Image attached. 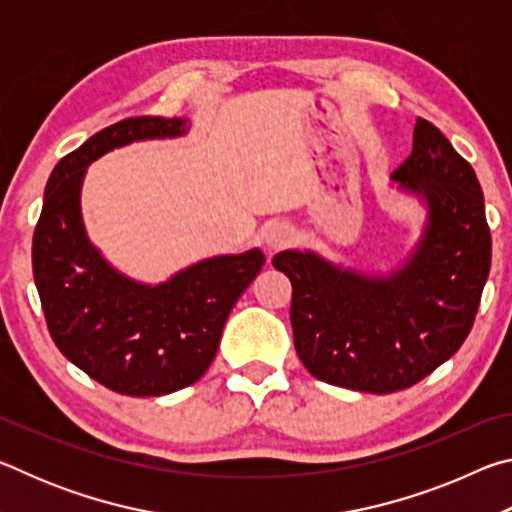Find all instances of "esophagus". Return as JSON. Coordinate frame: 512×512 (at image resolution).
I'll return each instance as SVG.
<instances>
[{
	"instance_id": "34e87169",
	"label": "esophagus",
	"mask_w": 512,
	"mask_h": 512,
	"mask_svg": "<svg viewBox=\"0 0 512 512\" xmlns=\"http://www.w3.org/2000/svg\"><path fill=\"white\" fill-rule=\"evenodd\" d=\"M266 241H268V246H271L273 250H277V248H282V246H287L289 241H291V230L287 228V225H273L271 230H268V237H266Z\"/></svg>"
}]
</instances>
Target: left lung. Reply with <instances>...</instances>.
<instances>
[{
    "mask_svg": "<svg viewBox=\"0 0 512 512\" xmlns=\"http://www.w3.org/2000/svg\"><path fill=\"white\" fill-rule=\"evenodd\" d=\"M393 180L429 210L418 248L393 277L343 271L300 250L273 257L291 280L293 345L305 368L327 384L377 395L418 384L456 354L492 257L476 173L431 121H415L413 151Z\"/></svg>",
    "mask_w": 512,
    "mask_h": 512,
    "instance_id": "obj_1",
    "label": "left lung"
}]
</instances>
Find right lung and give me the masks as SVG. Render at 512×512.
Instances as JSON below:
<instances>
[{"mask_svg":"<svg viewBox=\"0 0 512 512\" xmlns=\"http://www.w3.org/2000/svg\"><path fill=\"white\" fill-rule=\"evenodd\" d=\"M185 131L187 119L146 115L92 135L51 171L33 232V280L51 339L85 375L121 395H167L201 379L232 307L264 266V255L248 250L146 287L110 268L85 237V167L115 146Z\"/></svg>","mask_w":512,"mask_h":512,"instance_id":"add662e5","label":"right lung"}]
</instances>
